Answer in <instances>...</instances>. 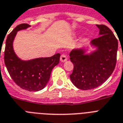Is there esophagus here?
Returning <instances> with one entry per match:
<instances>
[{
	"instance_id": "1",
	"label": "esophagus",
	"mask_w": 123,
	"mask_h": 123,
	"mask_svg": "<svg viewBox=\"0 0 123 123\" xmlns=\"http://www.w3.org/2000/svg\"><path fill=\"white\" fill-rule=\"evenodd\" d=\"M68 58H67V57L66 55L62 54L61 55V58H60V60H61V62H65L66 61Z\"/></svg>"
}]
</instances>
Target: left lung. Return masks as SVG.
<instances>
[{"mask_svg":"<svg viewBox=\"0 0 123 123\" xmlns=\"http://www.w3.org/2000/svg\"><path fill=\"white\" fill-rule=\"evenodd\" d=\"M99 37L91 41L96 50L85 54L84 49H73L69 54L74 69L70 79L74 85L83 90L95 88L110 77L116 64L117 40L110 29L96 25Z\"/></svg>","mask_w":123,"mask_h":123,"instance_id":"left-lung-1","label":"left lung"}]
</instances>
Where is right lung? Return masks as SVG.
I'll return each instance as SVG.
<instances>
[{
    "mask_svg": "<svg viewBox=\"0 0 123 123\" xmlns=\"http://www.w3.org/2000/svg\"><path fill=\"white\" fill-rule=\"evenodd\" d=\"M31 26L19 25L8 35L6 42L4 62L13 81L21 88L30 92L42 90L49 81L52 69L59 62L60 54L50 57H40L29 61L20 59L13 49V41L17 32Z\"/></svg>",
    "mask_w": 123,
    "mask_h": 123,
    "instance_id": "add662e5",
    "label": "right lung"
}]
</instances>
